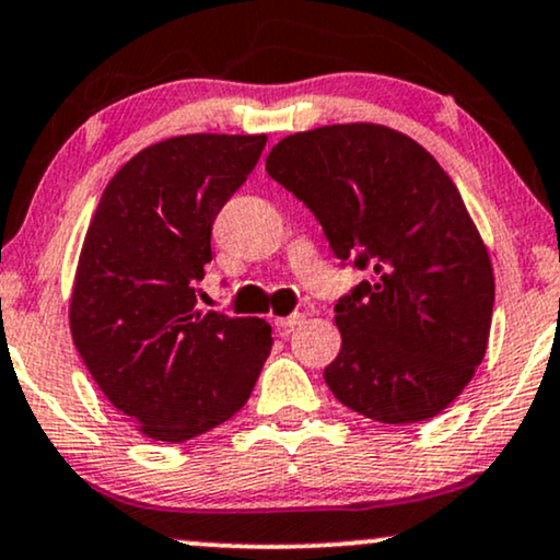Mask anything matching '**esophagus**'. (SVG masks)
<instances>
[{
  "instance_id": "obj_1",
  "label": "esophagus",
  "mask_w": 560,
  "mask_h": 560,
  "mask_svg": "<svg viewBox=\"0 0 560 560\" xmlns=\"http://www.w3.org/2000/svg\"><path fill=\"white\" fill-rule=\"evenodd\" d=\"M303 322V314H291V316H275V327L278 329H293L295 324Z\"/></svg>"
}]
</instances>
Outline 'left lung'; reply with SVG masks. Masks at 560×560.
Here are the masks:
<instances>
[{"instance_id":"1","label":"left lung","mask_w":560,"mask_h":560,"mask_svg":"<svg viewBox=\"0 0 560 560\" xmlns=\"http://www.w3.org/2000/svg\"><path fill=\"white\" fill-rule=\"evenodd\" d=\"M267 174L314 212L337 259L374 269L335 306L332 395L378 423L446 410L488 350L495 280L436 158L384 124H329L282 137Z\"/></svg>"}]
</instances>
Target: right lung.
<instances>
[{
    "label": "right lung",
    "mask_w": 560,
    "mask_h": 560,
    "mask_svg": "<svg viewBox=\"0 0 560 560\" xmlns=\"http://www.w3.org/2000/svg\"><path fill=\"white\" fill-rule=\"evenodd\" d=\"M265 135H182L116 171L82 241L69 329L90 376L142 436L182 444L246 405L272 350L257 316L199 312L220 207Z\"/></svg>",
    "instance_id": "obj_1"
}]
</instances>
